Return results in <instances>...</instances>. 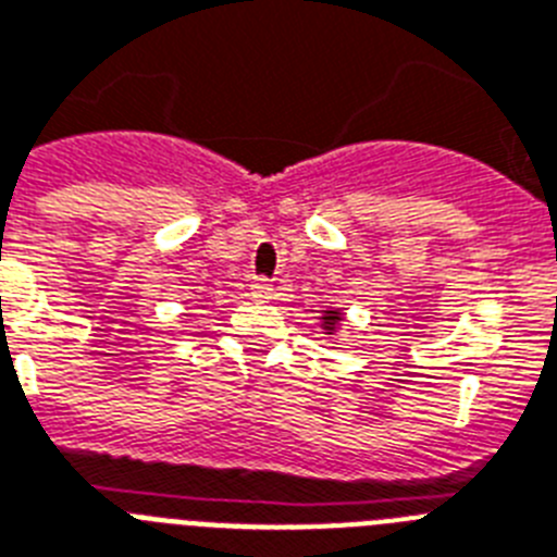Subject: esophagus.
<instances>
[{"instance_id": "1", "label": "esophagus", "mask_w": 557, "mask_h": 557, "mask_svg": "<svg viewBox=\"0 0 557 557\" xmlns=\"http://www.w3.org/2000/svg\"><path fill=\"white\" fill-rule=\"evenodd\" d=\"M251 294L260 297V300H269L271 294H274V288H271V283L265 277H255L251 280Z\"/></svg>"}]
</instances>
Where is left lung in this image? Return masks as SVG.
Returning a JSON list of instances; mask_svg holds the SVG:
<instances>
[{"instance_id":"1","label":"left lung","mask_w":557,"mask_h":557,"mask_svg":"<svg viewBox=\"0 0 557 557\" xmlns=\"http://www.w3.org/2000/svg\"><path fill=\"white\" fill-rule=\"evenodd\" d=\"M343 311H339V308H325V311H322V317H320V329H322V334H329V336H334L336 334V329H339V322H343Z\"/></svg>"}]
</instances>
